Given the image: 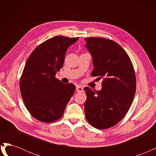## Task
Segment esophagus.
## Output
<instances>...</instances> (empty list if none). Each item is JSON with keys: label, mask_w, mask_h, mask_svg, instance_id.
Returning a JSON list of instances; mask_svg holds the SVG:
<instances>
[{"label": "esophagus", "mask_w": 156, "mask_h": 156, "mask_svg": "<svg viewBox=\"0 0 156 156\" xmlns=\"http://www.w3.org/2000/svg\"><path fill=\"white\" fill-rule=\"evenodd\" d=\"M76 90L77 92H82L83 90V88L81 87H79V86H77L76 87Z\"/></svg>", "instance_id": "esophagus-1"}]
</instances>
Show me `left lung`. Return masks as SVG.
<instances>
[{
  "label": "left lung",
  "mask_w": 156,
  "mask_h": 156,
  "mask_svg": "<svg viewBox=\"0 0 156 156\" xmlns=\"http://www.w3.org/2000/svg\"><path fill=\"white\" fill-rule=\"evenodd\" d=\"M92 55L93 77L103 78L102 88L86 91L84 110L90 124L99 129L116 125L128 111L136 91V77L128 55L116 42L103 37H86Z\"/></svg>",
  "instance_id": "1"
}]
</instances>
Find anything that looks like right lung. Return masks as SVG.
Here are the masks:
<instances>
[{
	"label": "right lung",
	"mask_w": 156,
	"mask_h": 156,
	"mask_svg": "<svg viewBox=\"0 0 156 156\" xmlns=\"http://www.w3.org/2000/svg\"><path fill=\"white\" fill-rule=\"evenodd\" d=\"M78 39L55 36L40 44L27 59L20 91L25 107L37 120L51 123L63 116L75 87L62 83L55 75L63 66L67 49Z\"/></svg>",
	"instance_id": "add662e5"
}]
</instances>
